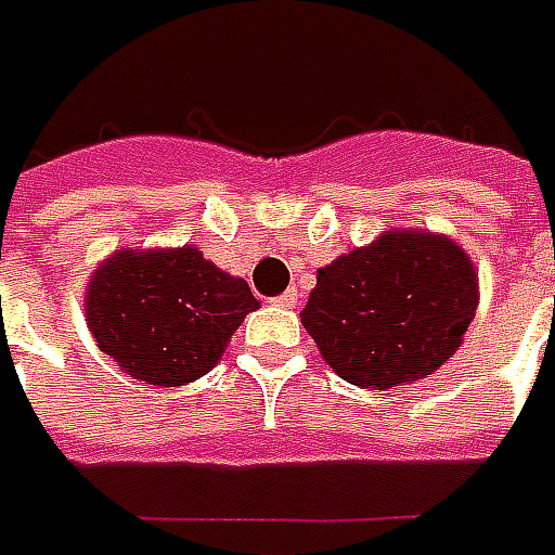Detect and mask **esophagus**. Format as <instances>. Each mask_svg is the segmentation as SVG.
Masks as SVG:
<instances>
[{"mask_svg": "<svg viewBox=\"0 0 555 555\" xmlns=\"http://www.w3.org/2000/svg\"><path fill=\"white\" fill-rule=\"evenodd\" d=\"M274 305H278V308H296V305H298V289H286L284 296L274 298Z\"/></svg>", "mask_w": 555, "mask_h": 555, "instance_id": "obj_1", "label": "esophagus"}]
</instances>
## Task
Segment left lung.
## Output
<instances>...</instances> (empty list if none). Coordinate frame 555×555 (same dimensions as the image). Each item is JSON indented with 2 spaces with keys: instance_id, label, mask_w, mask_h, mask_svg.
Masks as SVG:
<instances>
[{
  "instance_id": "obj_1",
  "label": "left lung",
  "mask_w": 555,
  "mask_h": 555,
  "mask_svg": "<svg viewBox=\"0 0 555 555\" xmlns=\"http://www.w3.org/2000/svg\"><path fill=\"white\" fill-rule=\"evenodd\" d=\"M475 310L473 257L448 235L403 227L317 271L301 322L340 379L388 391L439 371Z\"/></svg>"
}]
</instances>
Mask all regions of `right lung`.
I'll return each mask as SVG.
<instances>
[{
    "instance_id": "1",
    "label": "right lung",
    "mask_w": 555,
    "mask_h": 555,
    "mask_svg": "<svg viewBox=\"0 0 555 555\" xmlns=\"http://www.w3.org/2000/svg\"><path fill=\"white\" fill-rule=\"evenodd\" d=\"M259 301L194 245L121 247L86 284V325L98 349L145 385L176 388L206 376Z\"/></svg>"
}]
</instances>
